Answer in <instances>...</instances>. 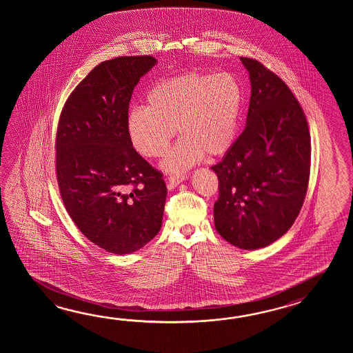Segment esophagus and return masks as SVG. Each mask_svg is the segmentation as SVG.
Instances as JSON below:
<instances>
[{
	"label": "esophagus",
	"mask_w": 353,
	"mask_h": 353,
	"mask_svg": "<svg viewBox=\"0 0 353 353\" xmlns=\"http://www.w3.org/2000/svg\"><path fill=\"white\" fill-rule=\"evenodd\" d=\"M187 178V174H181V175H170L168 180H169V184L172 187H176V185H179L180 183H183Z\"/></svg>",
	"instance_id": "34e87169"
}]
</instances>
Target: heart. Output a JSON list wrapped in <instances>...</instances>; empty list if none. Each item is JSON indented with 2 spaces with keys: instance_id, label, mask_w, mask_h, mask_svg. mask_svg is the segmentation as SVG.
Wrapping results in <instances>:
<instances>
[{
  "instance_id": "obj_1",
  "label": "heart",
  "mask_w": 353,
  "mask_h": 353,
  "mask_svg": "<svg viewBox=\"0 0 353 353\" xmlns=\"http://www.w3.org/2000/svg\"><path fill=\"white\" fill-rule=\"evenodd\" d=\"M243 108L240 81L230 73L183 72L155 83L146 107H135L126 121L128 139L141 155L160 158L176 132L163 169L184 173L207 154L225 155L236 141Z\"/></svg>"
}]
</instances>
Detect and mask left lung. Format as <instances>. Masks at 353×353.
Instances as JSON below:
<instances>
[{
	"mask_svg": "<svg viewBox=\"0 0 353 353\" xmlns=\"http://www.w3.org/2000/svg\"><path fill=\"white\" fill-rule=\"evenodd\" d=\"M251 83L246 128L210 169L217 174V232L236 248L257 250L293 225L307 194L310 135L298 99L257 60L240 58Z\"/></svg>",
	"mask_w": 353,
	"mask_h": 353,
	"instance_id": "1",
	"label": "left lung"
}]
</instances>
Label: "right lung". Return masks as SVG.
Segmentation results:
<instances>
[{"label":"right lung","instance_id":"add662e5","mask_svg":"<svg viewBox=\"0 0 353 353\" xmlns=\"http://www.w3.org/2000/svg\"><path fill=\"white\" fill-rule=\"evenodd\" d=\"M150 55L105 60L68 98L57 132V178L70 218L94 245L132 254L158 234L163 174L141 158L126 130L128 103Z\"/></svg>","mask_w":353,"mask_h":353}]
</instances>
